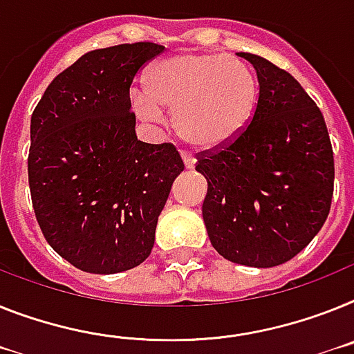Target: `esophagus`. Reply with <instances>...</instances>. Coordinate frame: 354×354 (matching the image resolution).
Returning a JSON list of instances; mask_svg holds the SVG:
<instances>
[{"label":"esophagus","instance_id":"esophagus-1","mask_svg":"<svg viewBox=\"0 0 354 354\" xmlns=\"http://www.w3.org/2000/svg\"><path fill=\"white\" fill-rule=\"evenodd\" d=\"M182 158H183V163H185V167H187V169H194L196 160L192 158L191 153H185V151H182Z\"/></svg>","mask_w":354,"mask_h":354}]
</instances>
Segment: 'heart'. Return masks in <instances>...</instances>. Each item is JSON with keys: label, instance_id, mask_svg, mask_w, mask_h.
Returning <instances> with one entry per match:
<instances>
[{"label": "heart", "instance_id": "heart-1", "mask_svg": "<svg viewBox=\"0 0 354 354\" xmlns=\"http://www.w3.org/2000/svg\"><path fill=\"white\" fill-rule=\"evenodd\" d=\"M145 91L131 97L133 111L147 122L174 111V126L196 149H223L248 129L259 100L252 70L239 59L185 52L156 62Z\"/></svg>", "mask_w": 354, "mask_h": 354}]
</instances>
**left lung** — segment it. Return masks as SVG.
<instances>
[{
	"mask_svg": "<svg viewBox=\"0 0 354 354\" xmlns=\"http://www.w3.org/2000/svg\"><path fill=\"white\" fill-rule=\"evenodd\" d=\"M259 100L234 144L198 153L203 221L219 255L270 268L310 245L331 209L333 149L322 113L288 71L254 53Z\"/></svg>",
	"mask_w": 354,
	"mask_h": 354,
	"instance_id": "1",
	"label": "left lung"
}]
</instances>
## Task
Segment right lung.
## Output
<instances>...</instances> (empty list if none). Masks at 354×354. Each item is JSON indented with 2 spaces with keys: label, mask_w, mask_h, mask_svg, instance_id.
<instances>
[{
  "label": "right lung",
  "mask_w": 354,
  "mask_h": 354,
  "mask_svg": "<svg viewBox=\"0 0 354 354\" xmlns=\"http://www.w3.org/2000/svg\"><path fill=\"white\" fill-rule=\"evenodd\" d=\"M162 44L93 50L59 73L30 122L28 185L53 250L90 273L131 270L149 257L172 182V144L136 138L129 88Z\"/></svg>",
  "instance_id": "add662e5"
}]
</instances>
